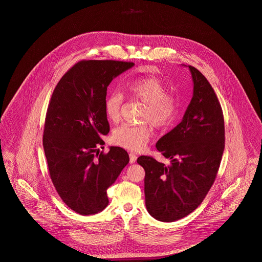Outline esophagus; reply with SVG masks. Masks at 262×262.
I'll list each match as a JSON object with an SVG mask.
<instances>
[{
    "mask_svg": "<svg viewBox=\"0 0 262 262\" xmlns=\"http://www.w3.org/2000/svg\"><path fill=\"white\" fill-rule=\"evenodd\" d=\"M129 156H130V163H134L137 160V156L134 153H130Z\"/></svg>",
    "mask_w": 262,
    "mask_h": 262,
    "instance_id": "34e87169",
    "label": "esophagus"
}]
</instances>
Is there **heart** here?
Returning a JSON list of instances; mask_svg holds the SVG:
<instances>
[{
	"instance_id": "obj_1",
	"label": "heart",
	"mask_w": 262,
	"mask_h": 262,
	"mask_svg": "<svg viewBox=\"0 0 262 262\" xmlns=\"http://www.w3.org/2000/svg\"><path fill=\"white\" fill-rule=\"evenodd\" d=\"M125 89L130 97L145 104L142 114V121L149 122L158 129L170 126L180 113V103L178 99L167 95L166 86L154 76L136 77L129 80ZM123 95L114 91L105 100V114L107 118L116 123L121 117ZM151 130L145 124L132 126L124 124L113 131V142L125 149L132 151L143 150L148 144Z\"/></svg>"
}]
</instances>
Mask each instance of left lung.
<instances>
[{
	"mask_svg": "<svg viewBox=\"0 0 262 262\" xmlns=\"http://www.w3.org/2000/svg\"><path fill=\"white\" fill-rule=\"evenodd\" d=\"M188 70L193 82L190 103L181 123L156 143L170 165L150 156L137 159L145 170L147 211L161 222L180 220L200 206L215 182L224 151V117L218 98L204 75L193 67Z\"/></svg>",
	"mask_w": 262,
	"mask_h": 262,
	"instance_id": "left-lung-1",
	"label": "left lung"
}]
</instances>
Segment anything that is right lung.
<instances>
[{"mask_svg":"<svg viewBox=\"0 0 262 262\" xmlns=\"http://www.w3.org/2000/svg\"><path fill=\"white\" fill-rule=\"evenodd\" d=\"M133 62L82 60L61 77L46 113L43 148L50 179L61 200L76 213H100L107 189L129 162L127 151L100 152L110 131L105 114L107 88Z\"/></svg>","mask_w":262,"mask_h":262,"instance_id":"obj_1","label":"right lung"}]
</instances>
